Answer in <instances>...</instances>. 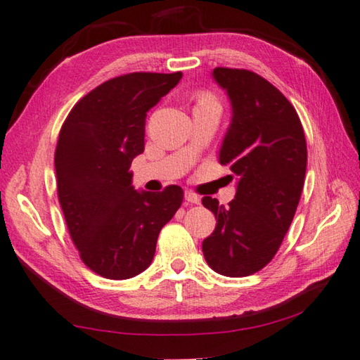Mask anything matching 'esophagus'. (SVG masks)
Masks as SVG:
<instances>
[{"mask_svg":"<svg viewBox=\"0 0 360 360\" xmlns=\"http://www.w3.org/2000/svg\"><path fill=\"white\" fill-rule=\"evenodd\" d=\"M186 201L192 202V204H200V196L196 195L193 190H186Z\"/></svg>","mask_w":360,"mask_h":360,"instance_id":"1","label":"esophagus"}]
</instances>
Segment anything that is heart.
I'll return each instance as SVG.
<instances>
[{"label": "heart", "instance_id": "b5f03b06", "mask_svg": "<svg viewBox=\"0 0 360 360\" xmlns=\"http://www.w3.org/2000/svg\"><path fill=\"white\" fill-rule=\"evenodd\" d=\"M209 98H212V96H210V95H206V94H204V95H201V96H200V100H209ZM200 100H198V101H200Z\"/></svg>", "mask_w": 360, "mask_h": 360}]
</instances>
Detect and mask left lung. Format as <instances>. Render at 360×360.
Wrapping results in <instances>:
<instances>
[{
    "mask_svg": "<svg viewBox=\"0 0 360 360\" xmlns=\"http://www.w3.org/2000/svg\"><path fill=\"white\" fill-rule=\"evenodd\" d=\"M214 77L232 105L220 164L229 165L238 182L226 207L202 198L217 218L202 255L214 271L242 278L270 264L290 228L304 186L307 146L297 110L273 84L243 68L217 67Z\"/></svg>",
    "mask_w": 360,
    "mask_h": 360,
    "instance_id": "8db88e82",
    "label": "left lung"
}]
</instances>
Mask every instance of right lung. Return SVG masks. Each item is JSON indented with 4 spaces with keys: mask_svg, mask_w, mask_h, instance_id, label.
I'll use <instances>...</instances> for the list:
<instances>
[{
    "mask_svg": "<svg viewBox=\"0 0 360 360\" xmlns=\"http://www.w3.org/2000/svg\"><path fill=\"white\" fill-rule=\"evenodd\" d=\"M182 77L136 72L103 82L63 122L54 165L58 198L79 257L108 279H129L150 266L160 229L184 192H137L132 159L145 150L146 112Z\"/></svg>",
    "mask_w": 360,
    "mask_h": 360,
    "instance_id": "1",
    "label": "right lung"
}]
</instances>
